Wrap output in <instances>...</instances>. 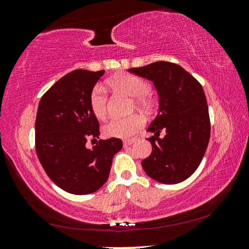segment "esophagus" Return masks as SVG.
Masks as SVG:
<instances>
[{"label":"esophagus","mask_w":249,"mask_h":249,"mask_svg":"<svg viewBox=\"0 0 249 249\" xmlns=\"http://www.w3.org/2000/svg\"><path fill=\"white\" fill-rule=\"evenodd\" d=\"M134 142H135V140H125L123 142V145L126 147V146H129V145L134 144Z\"/></svg>","instance_id":"esophagus-1"}]
</instances>
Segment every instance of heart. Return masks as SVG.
<instances>
[{
	"mask_svg": "<svg viewBox=\"0 0 249 249\" xmlns=\"http://www.w3.org/2000/svg\"><path fill=\"white\" fill-rule=\"evenodd\" d=\"M107 84L113 89L124 92L134 98L137 107L145 112L154 108V101L147 95L150 89L149 83L132 73H120L107 80ZM89 104L93 115L99 120H104L107 113V95L102 87L95 86L89 95ZM145 124L144 117L133 114L127 117H113L103 126L107 136L117 138H129L134 136Z\"/></svg>",
	"mask_w": 249,
	"mask_h": 249,
	"instance_id": "heart-1",
	"label": "heart"
}]
</instances>
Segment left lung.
Listing matches in <instances>:
<instances>
[{"instance_id": "1", "label": "left lung", "mask_w": 249, "mask_h": 249, "mask_svg": "<svg viewBox=\"0 0 249 249\" xmlns=\"http://www.w3.org/2000/svg\"><path fill=\"white\" fill-rule=\"evenodd\" d=\"M129 72L154 82L159 111L151 122L148 138L153 150L142 166L150 178L174 184L188 179L202 161L209 145L211 124L203 88L179 65L157 61ZM166 130L163 139L159 137Z\"/></svg>"}]
</instances>
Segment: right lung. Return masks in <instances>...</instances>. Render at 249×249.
<instances>
[{
    "mask_svg": "<svg viewBox=\"0 0 249 249\" xmlns=\"http://www.w3.org/2000/svg\"><path fill=\"white\" fill-rule=\"evenodd\" d=\"M104 70H73L41 96L35 123V148L46 174L54 184L72 195H90L108 178L114 155L123 147L120 138L98 141L99 121L89 95ZM96 141L92 149L85 146Z\"/></svg>",
    "mask_w": 249,
    "mask_h": 249,
    "instance_id": "add662e5",
    "label": "right lung"
}]
</instances>
